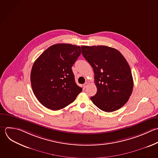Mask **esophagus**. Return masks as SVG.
Masks as SVG:
<instances>
[{
  "label": "esophagus",
  "mask_w": 158,
  "mask_h": 158,
  "mask_svg": "<svg viewBox=\"0 0 158 158\" xmlns=\"http://www.w3.org/2000/svg\"><path fill=\"white\" fill-rule=\"evenodd\" d=\"M88 86V83H85V84H83V88L85 89L86 87Z\"/></svg>",
  "instance_id": "obj_1"
}]
</instances>
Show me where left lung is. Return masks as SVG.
<instances>
[{"instance_id":"obj_1","label":"left lung","mask_w":158,"mask_h":158,"mask_svg":"<svg viewBox=\"0 0 158 158\" xmlns=\"http://www.w3.org/2000/svg\"><path fill=\"white\" fill-rule=\"evenodd\" d=\"M85 59L93 69L96 94L91 97L101 110L110 112L121 108L128 100L133 88L130 67L116 49L106 46H82Z\"/></svg>"}]
</instances>
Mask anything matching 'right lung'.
Here are the masks:
<instances>
[{
	"mask_svg": "<svg viewBox=\"0 0 158 158\" xmlns=\"http://www.w3.org/2000/svg\"><path fill=\"white\" fill-rule=\"evenodd\" d=\"M81 54L78 46L57 44L48 48L35 60L31 84L38 100L46 107L57 110L73 102L82 88L72 70Z\"/></svg>",
	"mask_w": 158,
	"mask_h": 158,
	"instance_id": "add662e5",
	"label": "right lung"
}]
</instances>
